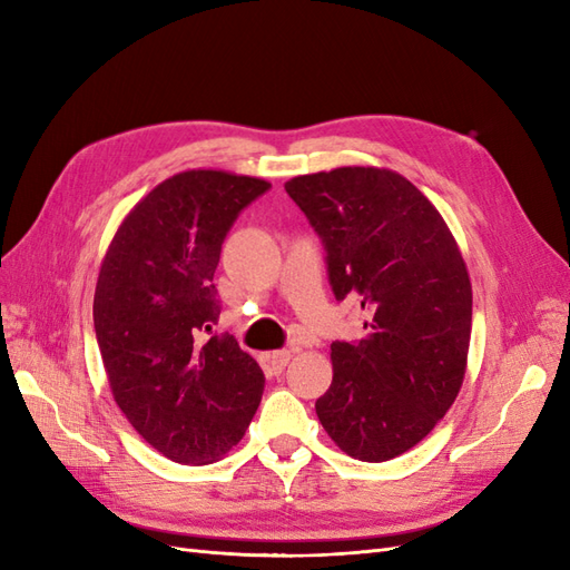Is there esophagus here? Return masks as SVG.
Segmentation results:
<instances>
[{
  "label": "esophagus",
  "instance_id": "1",
  "mask_svg": "<svg viewBox=\"0 0 570 570\" xmlns=\"http://www.w3.org/2000/svg\"><path fill=\"white\" fill-rule=\"evenodd\" d=\"M289 358H292V350H281V352H273V354H268V371L273 373V375H278V373H283V368L289 364Z\"/></svg>",
  "mask_w": 570,
  "mask_h": 570
}]
</instances>
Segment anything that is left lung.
Wrapping results in <instances>:
<instances>
[{"label": "left lung", "mask_w": 570, "mask_h": 570, "mask_svg": "<svg viewBox=\"0 0 570 570\" xmlns=\"http://www.w3.org/2000/svg\"><path fill=\"white\" fill-rule=\"evenodd\" d=\"M325 249L337 302L356 299L366 335L333 342L318 421L342 452L390 461L438 425L463 383L473 292L446 223L387 168L344 166L285 183Z\"/></svg>", "instance_id": "obj_1"}]
</instances>
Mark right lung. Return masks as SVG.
<instances>
[{"label":"right lung","mask_w":570,"mask_h":570,"mask_svg":"<svg viewBox=\"0 0 570 570\" xmlns=\"http://www.w3.org/2000/svg\"><path fill=\"white\" fill-rule=\"evenodd\" d=\"M268 189L262 178L185 170L135 206L101 262L92 314L114 400L176 463L220 459L262 402V368L212 327L223 239Z\"/></svg>","instance_id":"obj_1"}]
</instances>
